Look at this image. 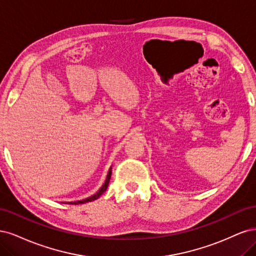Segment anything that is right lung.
Wrapping results in <instances>:
<instances>
[{"instance_id": "add662e5", "label": "right lung", "mask_w": 256, "mask_h": 256, "mask_svg": "<svg viewBox=\"0 0 256 256\" xmlns=\"http://www.w3.org/2000/svg\"><path fill=\"white\" fill-rule=\"evenodd\" d=\"M110 176H112V168L108 170V174H107V176H106L105 183H104V184H103V186L100 188V190H98L96 194H94V196H92L87 198V199H85V200L76 201V202H70V204H84V203H86V202H92V201H94V200L98 199V198H100V196L103 194V192H106L107 187H108Z\"/></svg>"}]
</instances>
